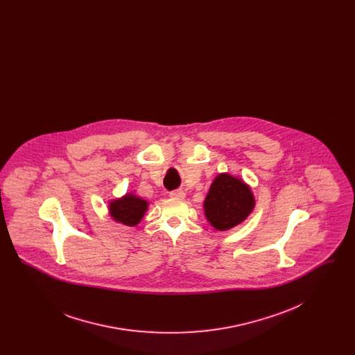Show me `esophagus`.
<instances>
[{"label": "esophagus", "mask_w": 355, "mask_h": 355, "mask_svg": "<svg viewBox=\"0 0 355 355\" xmlns=\"http://www.w3.org/2000/svg\"><path fill=\"white\" fill-rule=\"evenodd\" d=\"M170 197L175 198V200H184L186 197L185 191L184 190H174V191L170 193Z\"/></svg>", "instance_id": "obj_1"}]
</instances>
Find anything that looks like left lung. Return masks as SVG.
I'll use <instances>...</instances> for the list:
<instances>
[{
  "label": "left lung",
  "instance_id": "1",
  "mask_svg": "<svg viewBox=\"0 0 355 355\" xmlns=\"http://www.w3.org/2000/svg\"><path fill=\"white\" fill-rule=\"evenodd\" d=\"M255 206L252 187L229 173L218 174L203 202L205 217L220 230H230L246 220Z\"/></svg>",
  "mask_w": 355,
  "mask_h": 355
}]
</instances>
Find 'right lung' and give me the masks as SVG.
I'll list each match as a JSON object with an SVG mask.
<instances>
[{
  "mask_svg": "<svg viewBox=\"0 0 355 355\" xmlns=\"http://www.w3.org/2000/svg\"><path fill=\"white\" fill-rule=\"evenodd\" d=\"M149 202L135 196L126 193L123 197L109 202V214L113 220L126 226H137L144 218Z\"/></svg>",
  "mask_w": 355,
  "mask_h": 355,
  "instance_id": "obj_1",
  "label": "right lung"
}]
</instances>
